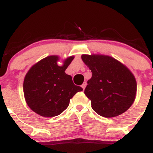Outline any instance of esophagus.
<instances>
[{
	"label": "esophagus",
	"mask_w": 153,
	"mask_h": 153,
	"mask_svg": "<svg viewBox=\"0 0 153 153\" xmlns=\"http://www.w3.org/2000/svg\"><path fill=\"white\" fill-rule=\"evenodd\" d=\"M86 86H87V83H86V82L83 83L82 85H81V87H82V88H83V90H84V89H85Z\"/></svg>",
	"instance_id": "obj_1"
}]
</instances>
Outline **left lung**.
I'll list each match as a JSON object with an SVG mask.
<instances>
[{
	"mask_svg": "<svg viewBox=\"0 0 153 153\" xmlns=\"http://www.w3.org/2000/svg\"><path fill=\"white\" fill-rule=\"evenodd\" d=\"M92 72L84 93L91 107L104 117H114L126 111L136 97L137 82L132 72L114 57L103 54H82Z\"/></svg>",
	"mask_w": 153,
	"mask_h": 153,
	"instance_id": "8db88e82",
	"label": "left lung"
}]
</instances>
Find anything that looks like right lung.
<instances>
[{"instance_id": "right-lung-1", "label": "right lung", "mask_w": 153, "mask_h": 153, "mask_svg": "<svg viewBox=\"0 0 153 153\" xmlns=\"http://www.w3.org/2000/svg\"><path fill=\"white\" fill-rule=\"evenodd\" d=\"M73 59L74 56L67 57L62 66H58V56L51 55L29 69L24 79L23 90L26 103L33 111L45 117L57 116L67 108L70 99L82 91L65 72Z\"/></svg>"}]
</instances>
